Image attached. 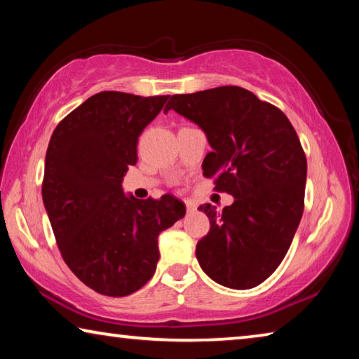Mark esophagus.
Masks as SVG:
<instances>
[{
	"instance_id": "1",
	"label": "esophagus",
	"mask_w": 359,
	"mask_h": 359,
	"mask_svg": "<svg viewBox=\"0 0 359 359\" xmlns=\"http://www.w3.org/2000/svg\"><path fill=\"white\" fill-rule=\"evenodd\" d=\"M185 206H187V212H193V210L196 209L195 204H193V203L189 201V200H185Z\"/></svg>"
}]
</instances>
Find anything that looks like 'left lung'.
Wrapping results in <instances>:
<instances>
[{"label": "left lung", "mask_w": 359, "mask_h": 359, "mask_svg": "<svg viewBox=\"0 0 359 359\" xmlns=\"http://www.w3.org/2000/svg\"><path fill=\"white\" fill-rule=\"evenodd\" d=\"M177 111L206 134L203 174L235 198L222 210L203 204L210 229L196 244L203 271L230 289H251L281 264L304 214L306 158L287 116L251 90L220 86L175 94Z\"/></svg>", "instance_id": "8db88e82"}]
</instances>
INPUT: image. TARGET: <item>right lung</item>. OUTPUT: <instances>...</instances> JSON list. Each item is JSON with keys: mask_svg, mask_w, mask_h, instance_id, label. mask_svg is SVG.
Here are the masks:
<instances>
[{"mask_svg": "<svg viewBox=\"0 0 359 359\" xmlns=\"http://www.w3.org/2000/svg\"><path fill=\"white\" fill-rule=\"evenodd\" d=\"M169 95L104 90L54 129L44 161L43 203L62 257L95 292L124 297L150 281L158 236L185 215L172 195L137 200L121 189L137 142Z\"/></svg>", "mask_w": 359, "mask_h": 359, "instance_id": "obj_1", "label": "right lung"}]
</instances>
